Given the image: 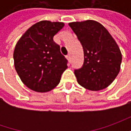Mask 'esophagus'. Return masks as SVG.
Listing matches in <instances>:
<instances>
[{"label": "esophagus", "instance_id": "obj_1", "mask_svg": "<svg viewBox=\"0 0 131 131\" xmlns=\"http://www.w3.org/2000/svg\"><path fill=\"white\" fill-rule=\"evenodd\" d=\"M66 58L68 59V60L69 61V63H71V55H70V54H68V55L66 56Z\"/></svg>", "mask_w": 131, "mask_h": 131}]
</instances>
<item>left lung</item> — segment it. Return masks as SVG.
I'll return each mask as SVG.
<instances>
[{"instance_id":"obj_1","label":"left lung","mask_w":131,"mask_h":131,"mask_svg":"<svg viewBox=\"0 0 131 131\" xmlns=\"http://www.w3.org/2000/svg\"><path fill=\"white\" fill-rule=\"evenodd\" d=\"M82 46L84 63L74 70L78 83L90 90L107 88L118 75L122 54L108 30L94 20L68 24Z\"/></svg>"}]
</instances>
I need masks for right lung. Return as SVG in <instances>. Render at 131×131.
I'll return each instance as SVG.
<instances>
[{
  "mask_svg": "<svg viewBox=\"0 0 131 131\" xmlns=\"http://www.w3.org/2000/svg\"><path fill=\"white\" fill-rule=\"evenodd\" d=\"M63 26V23L41 21L18 41L14 52V67L22 82L30 90L45 93L60 83L68 60L53 37Z\"/></svg>",
  "mask_w": 131,
  "mask_h": 131,
  "instance_id": "1",
  "label": "right lung"
}]
</instances>
